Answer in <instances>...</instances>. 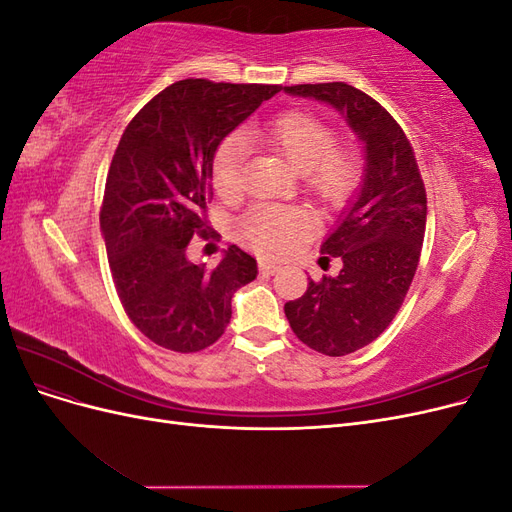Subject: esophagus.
I'll list each match as a JSON object with an SVG mask.
<instances>
[{"mask_svg":"<svg viewBox=\"0 0 512 512\" xmlns=\"http://www.w3.org/2000/svg\"><path fill=\"white\" fill-rule=\"evenodd\" d=\"M258 267H260L262 275H275L277 271H280V265H275V262H269V260H260Z\"/></svg>","mask_w":512,"mask_h":512,"instance_id":"1","label":"esophagus"}]
</instances>
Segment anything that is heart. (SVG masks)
I'll list each match as a JSON object with an SVG mask.
<instances>
[{
    "instance_id": "b5f03b06",
    "label": "heart",
    "mask_w": 512,
    "mask_h": 512,
    "mask_svg": "<svg viewBox=\"0 0 512 512\" xmlns=\"http://www.w3.org/2000/svg\"><path fill=\"white\" fill-rule=\"evenodd\" d=\"M252 143L280 156L292 170L301 173L305 192L327 209L342 207L361 179V158L352 145H335V130L324 119L288 111L256 128H247ZM241 136H228L218 147L211 164L213 188L222 198L241 192ZM309 230L305 215L292 207L262 205L241 220L245 241L262 254H284Z\"/></svg>"
}]
</instances>
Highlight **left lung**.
Returning a JSON list of instances; mask_svg holds the SVG:
<instances>
[{
	"mask_svg": "<svg viewBox=\"0 0 512 512\" xmlns=\"http://www.w3.org/2000/svg\"><path fill=\"white\" fill-rule=\"evenodd\" d=\"M284 91L333 106L365 149L359 194L320 247L322 254L342 258V271L320 282L309 280L303 297L284 305L294 335L305 346L344 356L374 342L406 299L425 237V183L404 130L361 89L316 83Z\"/></svg>",
	"mask_w": 512,
	"mask_h": 512,
	"instance_id": "8db88e82",
	"label": "left lung"
}]
</instances>
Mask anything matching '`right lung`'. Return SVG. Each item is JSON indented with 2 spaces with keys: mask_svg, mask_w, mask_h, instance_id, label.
Listing matches in <instances>:
<instances>
[{
  "mask_svg": "<svg viewBox=\"0 0 512 512\" xmlns=\"http://www.w3.org/2000/svg\"><path fill=\"white\" fill-rule=\"evenodd\" d=\"M280 85L185 79L151 98L128 123L108 168L100 230L119 301L134 327L173 352L215 344L232 294L256 280V260L230 245L218 267L188 260L205 235L218 145Z\"/></svg>",
  "mask_w": 512,
  "mask_h": 512,
  "instance_id": "obj_1",
  "label": "right lung"
}]
</instances>
